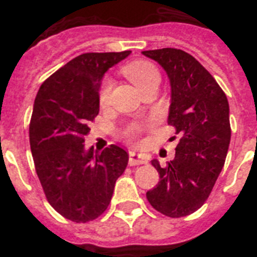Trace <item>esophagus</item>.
Wrapping results in <instances>:
<instances>
[{"mask_svg": "<svg viewBox=\"0 0 257 257\" xmlns=\"http://www.w3.org/2000/svg\"><path fill=\"white\" fill-rule=\"evenodd\" d=\"M148 160L145 159L143 155L140 153H136V152H129V165H141V164H147Z\"/></svg>", "mask_w": 257, "mask_h": 257, "instance_id": "esophagus-1", "label": "esophagus"}]
</instances>
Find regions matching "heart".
I'll list each match as a JSON object with an SVG mask.
<instances>
[{"instance_id": "obj_1", "label": "heart", "mask_w": 257, "mask_h": 257, "mask_svg": "<svg viewBox=\"0 0 257 257\" xmlns=\"http://www.w3.org/2000/svg\"><path fill=\"white\" fill-rule=\"evenodd\" d=\"M122 73L131 80V81L137 86V89L143 92L147 86H149L152 82L160 81V73L152 62L149 61H133L128 65L122 68ZM113 81L110 77H105L101 82L100 92H98V100L101 105H105L110 98V93H112ZM144 131V126L141 124H129L126 128L122 131V137L128 141L129 144H136L140 135Z\"/></svg>"}]
</instances>
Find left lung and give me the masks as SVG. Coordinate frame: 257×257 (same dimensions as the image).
<instances>
[{"mask_svg":"<svg viewBox=\"0 0 257 257\" xmlns=\"http://www.w3.org/2000/svg\"><path fill=\"white\" fill-rule=\"evenodd\" d=\"M143 54L168 74V124L180 137L173 160L165 167L152 160L160 181L147 199L163 215L183 217L207 201L223 169L231 141L229 105L212 74L187 52L164 48Z\"/></svg>","mask_w":257,"mask_h":257,"instance_id":"8db88e82","label":"left lung"}]
</instances>
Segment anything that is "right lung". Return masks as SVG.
<instances>
[{"instance_id": "right-lung-1", "label": "right lung", "mask_w": 257, "mask_h": 257, "mask_svg": "<svg viewBox=\"0 0 257 257\" xmlns=\"http://www.w3.org/2000/svg\"><path fill=\"white\" fill-rule=\"evenodd\" d=\"M131 50L84 53L42 82L29 125L34 167L49 204L65 219L88 223L108 208L129 156L110 145L85 149L89 124L100 110L101 78Z\"/></svg>"}]
</instances>
